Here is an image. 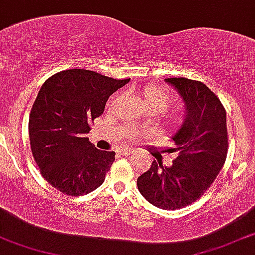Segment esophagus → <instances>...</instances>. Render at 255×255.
I'll use <instances>...</instances> for the list:
<instances>
[{"instance_id":"esophagus-1","label":"esophagus","mask_w":255,"mask_h":255,"mask_svg":"<svg viewBox=\"0 0 255 255\" xmlns=\"http://www.w3.org/2000/svg\"><path fill=\"white\" fill-rule=\"evenodd\" d=\"M118 153H119V155L128 156V155H129V154L131 153V150H129V149H121V150H119Z\"/></svg>"}]
</instances>
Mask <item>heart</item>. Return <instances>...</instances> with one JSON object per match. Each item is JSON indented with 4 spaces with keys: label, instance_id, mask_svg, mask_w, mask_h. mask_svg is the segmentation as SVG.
<instances>
[{
    "label": "heart",
    "instance_id": "b5f03b06",
    "mask_svg": "<svg viewBox=\"0 0 255 255\" xmlns=\"http://www.w3.org/2000/svg\"><path fill=\"white\" fill-rule=\"evenodd\" d=\"M138 99L142 102L143 107L146 108L150 114H159L165 112L173 105V96L166 88L161 86L150 85L144 87L138 94ZM162 121L167 127L172 129H178L183 124V117L180 113H169L162 117Z\"/></svg>",
    "mask_w": 255,
    "mask_h": 255
}]
</instances>
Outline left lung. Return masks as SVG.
Listing matches in <instances>:
<instances>
[{
  "label": "left lung",
  "instance_id": "obj_1",
  "mask_svg": "<svg viewBox=\"0 0 255 255\" xmlns=\"http://www.w3.org/2000/svg\"><path fill=\"white\" fill-rule=\"evenodd\" d=\"M165 81L185 102V121L172 136L178 156L170 167L153 161L137 178V188L148 202L161 209H179L201 196L218 176L228 150L226 111L202 82L185 77Z\"/></svg>",
  "mask_w": 255,
  "mask_h": 255
}]
</instances>
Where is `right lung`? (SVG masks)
Instances as JSON below:
<instances>
[{
	"instance_id": "obj_1",
	"label": "right lung",
	"mask_w": 255,
	"mask_h": 255,
	"mask_svg": "<svg viewBox=\"0 0 255 255\" xmlns=\"http://www.w3.org/2000/svg\"><path fill=\"white\" fill-rule=\"evenodd\" d=\"M128 82L67 69L42 85L29 117V138L42 176L57 191L80 196L104 183L115 151L98 149L86 135L109 96Z\"/></svg>"
}]
</instances>
